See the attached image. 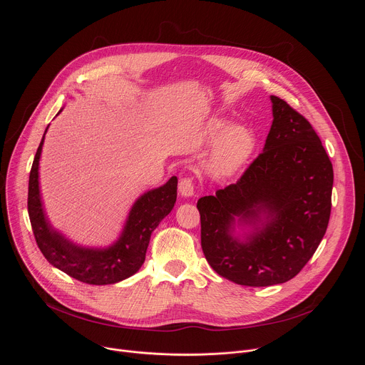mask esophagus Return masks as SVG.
<instances>
[{
  "instance_id": "esophagus-1",
  "label": "esophagus",
  "mask_w": 365,
  "mask_h": 365,
  "mask_svg": "<svg viewBox=\"0 0 365 365\" xmlns=\"http://www.w3.org/2000/svg\"><path fill=\"white\" fill-rule=\"evenodd\" d=\"M179 193L185 197H189L193 195V180L190 178H183L179 182Z\"/></svg>"
}]
</instances>
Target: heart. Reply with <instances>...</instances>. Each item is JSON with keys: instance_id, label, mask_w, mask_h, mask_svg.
Returning a JSON list of instances; mask_svg holds the SVG:
<instances>
[{"instance_id": "obj_1", "label": "heart", "mask_w": 365, "mask_h": 365, "mask_svg": "<svg viewBox=\"0 0 365 365\" xmlns=\"http://www.w3.org/2000/svg\"><path fill=\"white\" fill-rule=\"evenodd\" d=\"M203 143H215L206 168L218 178H227L240 170L255 148L254 133L244 125H234L222 117L207 120L202 130Z\"/></svg>"}]
</instances>
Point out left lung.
I'll list each match as a JSON object with an SVG mask.
<instances>
[{"instance_id": "left-lung-1", "label": "left lung", "mask_w": 365, "mask_h": 365, "mask_svg": "<svg viewBox=\"0 0 365 365\" xmlns=\"http://www.w3.org/2000/svg\"><path fill=\"white\" fill-rule=\"evenodd\" d=\"M273 124L263 153L237 183L197 200L200 244L210 266L242 286L293 279L315 254L329 222L334 170L310 123L270 96ZM251 226L241 242L235 218Z\"/></svg>"}]
</instances>
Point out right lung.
Returning <instances> with one entry per match:
<instances>
[{
  "label": "right lung",
  "instance_id": "obj_1",
  "mask_svg": "<svg viewBox=\"0 0 365 365\" xmlns=\"http://www.w3.org/2000/svg\"><path fill=\"white\" fill-rule=\"evenodd\" d=\"M44 134L30 170L27 199L29 217L40 251L51 266L86 284H113L128 279L144 263L151 232L173 210L178 196V178H170L166 185L145 192L135 200L120 238L113 245L107 248L79 247L51 228L43 211L38 162Z\"/></svg>",
  "mask_w": 365,
  "mask_h": 365
}]
</instances>
